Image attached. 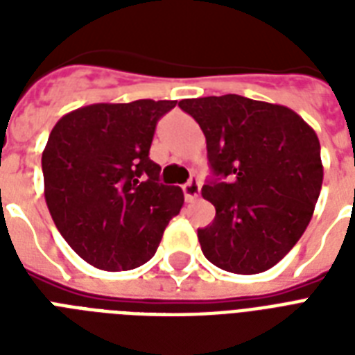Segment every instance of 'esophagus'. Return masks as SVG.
Segmentation results:
<instances>
[{"instance_id":"obj_1","label":"esophagus","mask_w":355,"mask_h":355,"mask_svg":"<svg viewBox=\"0 0 355 355\" xmlns=\"http://www.w3.org/2000/svg\"><path fill=\"white\" fill-rule=\"evenodd\" d=\"M182 189H184V199L188 200V202L195 200V199H197V197H199V191H200L199 178L191 177L188 180V184H184Z\"/></svg>"}]
</instances>
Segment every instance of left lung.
<instances>
[{
    "instance_id": "1",
    "label": "left lung",
    "mask_w": 355,
    "mask_h": 355,
    "mask_svg": "<svg viewBox=\"0 0 355 355\" xmlns=\"http://www.w3.org/2000/svg\"><path fill=\"white\" fill-rule=\"evenodd\" d=\"M205 132L216 180L202 197L216 206L197 230L219 269L258 275L291 250L311 221L322 188L317 134L291 108L228 94L182 99Z\"/></svg>"
}]
</instances>
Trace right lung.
<instances>
[{
    "label": "right lung",
    "mask_w": 355,
    "mask_h": 355,
    "mask_svg": "<svg viewBox=\"0 0 355 355\" xmlns=\"http://www.w3.org/2000/svg\"><path fill=\"white\" fill-rule=\"evenodd\" d=\"M177 101L96 103L66 114L42 153L44 195L58 232L90 265L136 269L155 256L184 205L149 158L158 119Z\"/></svg>",
    "instance_id": "1"
}]
</instances>
